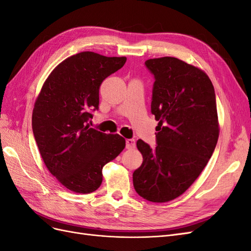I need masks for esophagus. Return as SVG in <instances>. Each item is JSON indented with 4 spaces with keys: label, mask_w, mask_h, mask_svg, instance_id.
<instances>
[{
    "label": "esophagus",
    "mask_w": 251,
    "mask_h": 251,
    "mask_svg": "<svg viewBox=\"0 0 251 251\" xmlns=\"http://www.w3.org/2000/svg\"><path fill=\"white\" fill-rule=\"evenodd\" d=\"M126 149L127 150L135 149V147H136V142H135L134 139H126Z\"/></svg>",
    "instance_id": "esophagus-1"
}]
</instances>
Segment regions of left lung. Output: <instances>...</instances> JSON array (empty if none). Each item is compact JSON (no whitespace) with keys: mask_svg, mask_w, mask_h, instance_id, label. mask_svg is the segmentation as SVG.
Listing matches in <instances>:
<instances>
[{"mask_svg":"<svg viewBox=\"0 0 251 251\" xmlns=\"http://www.w3.org/2000/svg\"><path fill=\"white\" fill-rule=\"evenodd\" d=\"M151 111L159 121L155 149L139 139L143 161L133 173L137 194L151 202L178 198L206 166L219 138L215 89L207 74L176 57L151 58Z\"/></svg>","mask_w":251,"mask_h":251,"instance_id":"1","label":"left lung"}]
</instances>
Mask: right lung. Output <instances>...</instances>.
<instances>
[{
    "instance_id": "right-lung-1",
    "label": "right lung",
    "mask_w": 251,
    "mask_h": 251,
    "mask_svg": "<svg viewBox=\"0 0 251 251\" xmlns=\"http://www.w3.org/2000/svg\"><path fill=\"white\" fill-rule=\"evenodd\" d=\"M126 57L85 51L66 58L45 80L32 112V130L48 171L77 194L95 192L102 168L126 147L118 134L90 127L100 104V87L123 68Z\"/></svg>"
}]
</instances>
